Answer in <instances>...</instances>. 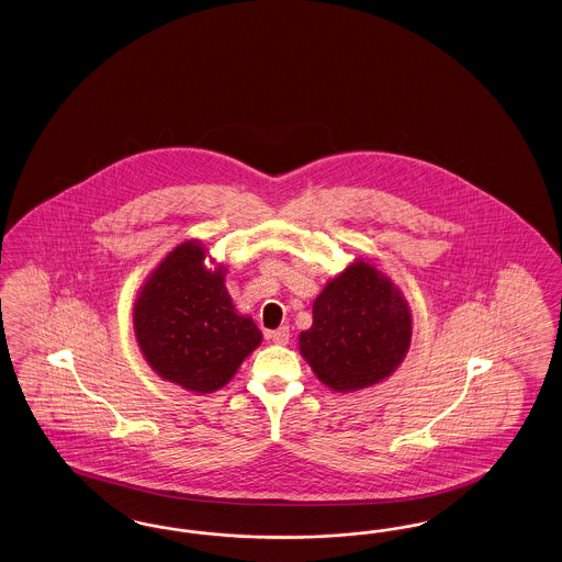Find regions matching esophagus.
Returning <instances> with one entry per match:
<instances>
[{"label":"esophagus","mask_w":562,"mask_h":562,"mask_svg":"<svg viewBox=\"0 0 562 562\" xmlns=\"http://www.w3.org/2000/svg\"><path fill=\"white\" fill-rule=\"evenodd\" d=\"M270 338L276 342V345H286V342H289V338H291V330H289L286 326H282V328H278V330L270 333Z\"/></svg>","instance_id":"esophagus-1"}]
</instances>
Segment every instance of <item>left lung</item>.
Wrapping results in <instances>:
<instances>
[{
  "instance_id": "left-lung-1",
  "label": "left lung",
  "mask_w": 562,
  "mask_h": 562,
  "mask_svg": "<svg viewBox=\"0 0 562 562\" xmlns=\"http://www.w3.org/2000/svg\"><path fill=\"white\" fill-rule=\"evenodd\" d=\"M412 340V314L402 291L358 259L314 301V324L299 351L328 389L351 393L389 379Z\"/></svg>"
}]
</instances>
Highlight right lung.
Here are the masks:
<instances>
[{"label":"right lung","instance_id":"1","mask_svg":"<svg viewBox=\"0 0 562 562\" xmlns=\"http://www.w3.org/2000/svg\"><path fill=\"white\" fill-rule=\"evenodd\" d=\"M199 240L173 248L153 271L134 305L137 345L160 379L194 393L225 386L261 330L238 315L225 289V268L209 270Z\"/></svg>","mask_w":562,"mask_h":562}]
</instances>
